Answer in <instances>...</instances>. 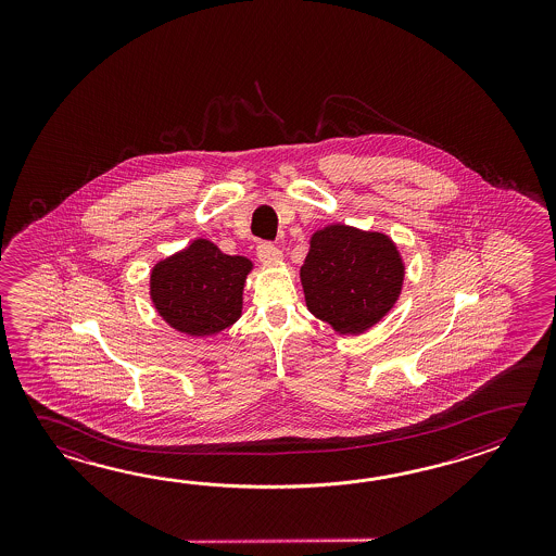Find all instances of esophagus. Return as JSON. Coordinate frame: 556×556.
I'll return each instance as SVG.
<instances>
[{
    "label": "esophagus",
    "instance_id": "obj_1",
    "mask_svg": "<svg viewBox=\"0 0 556 556\" xmlns=\"http://www.w3.org/2000/svg\"><path fill=\"white\" fill-rule=\"evenodd\" d=\"M256 256H258V261H261L262 264H276V262L282 261V252L276 249L274 244H270V242H262V244H258Z\"/></svg>",
    "mask_w": 556,
    "mask_h": 556
}]
</instances>
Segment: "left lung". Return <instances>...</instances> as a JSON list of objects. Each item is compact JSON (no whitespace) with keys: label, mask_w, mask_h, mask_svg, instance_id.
I'll return each instance as SVG.
<instances>
[{"label":"left lung","mask_w":556,"mask_h":556,"mask_svg":"<svg viewBox=\"0 0 556 556\" xmlns=\"http://www.w3.org/2000/svg\"><path fill=\"white\" fill-rule=\"evenodd\" d=\"M403 280L405 262L391 237L342 223L309 237L300 268L307 309L340 336H359L386 318Z\"/></svg>","instance_id":"obj_1"}]
</instances>
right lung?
I'll return each mask as SVG.
<instances>
[{"instance_id":"1","label":"right lung","mask_w":556,"mask_h":556,"mask_svg":"<svg viewBox=\"0 0 556 556\" xmlns=\"http://www.w3.org/2000/svg\"><path fill=\"white\" fill-rule=\"evenodd\" d=\"M254 264L230 256L206 238L156 262L149 295L159 316L190 338L214 336L242 316V294Z\"/></svg>"}]
</instances>
